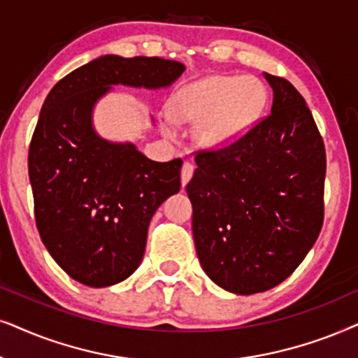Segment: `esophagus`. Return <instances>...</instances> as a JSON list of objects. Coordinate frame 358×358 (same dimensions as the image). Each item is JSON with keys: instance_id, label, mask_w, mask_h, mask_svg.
Segmentation results:
<instances>
[{"instance_id": "obj_1", "label": "esophagus", "mask_w": 358, "mask_h": 358, "mask_svg": "<svg viewBox=\"0 0 358 358\" xmlns=\"http://www.w3.org/2000/svg\"><path fill=\"white\" fill-rule=\"evenodd\" d=\"M193 173H194V166L189 164V162H187V164H185L183 169H182V185H183V187L189 182V180H192Z\"/></svg>"}]
</instances>
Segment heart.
<instances>
[{"label":"heart","mask_w":358,"mask_h":358,"mask_svg":"<svg viewBox=\"0 0 358 358\" xmlns=\"http://www.w3.org/2000/svg\"><path fill=\"white\" fill-rule=\"evenodd\" d=\"M266 99V87L255 76H208L171 96V114L162 117V127L166 136L175 137L178 122L198 124L199 144L224 147L249 131L264 111Z\"/></svg>","instance_id":"b5f03b06"}]
</instances>
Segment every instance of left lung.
<instances>
[{"label": "left lung", "mask_w": 358, "mask_h": 358, "mask_svg": "<svg viewBox=\"0 0 358 358\" xmlns=\"http://www.w3.org/2000/svg\"><path fill=\"white\" fill-rule=\"evenodd\" d=\"M271 113L232 144L196 152L187 193L206 275L236 294L280 285L298 268L324 222L326 149L306 101L265 73Z\"/></svg>", "instance_id": "8db88e82"}]
</instances>
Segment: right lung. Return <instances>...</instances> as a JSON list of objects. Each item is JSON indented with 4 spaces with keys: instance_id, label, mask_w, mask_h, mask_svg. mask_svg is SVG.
I'll return each instance as SVG.
<instances>
[{
    "instance_id": "1",
    "label": "right lung",
    "mask_w": 358,
    "mask_h": 358,
    "mask_svg": "<svg viewBox=\"0 0 358 358\" xmlns=\"http://www.w3.org/2000/svg\"><path fill=\"white\" fill-rule=\"evenodd\" d=\"M185 65L160 57L104 55L69 73L42 104L29 145L36 226L76 282L111 287L144 257L157 208L182 187L183 160L154 162L94 134L92 109L111 85L169 87Z\"/></svg>"
}]
</instances>
